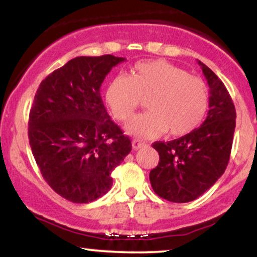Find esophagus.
Returning <instances> with one entry per match:
<instances>
[{
    "instance_id": "obj_1",
    "label": "esophagus",
    "mask_w": 257,
    "mask_h": 257,
    "mask_svg": "<svg viewBox=\"0 0 257 257\" xmlns=\"http://www.w3.org/2000/svg\"><path fill=\"white\" fill-rule=\"evenodd\" d=\"M145 144L144 142H142V141H138V139H134V141H132V148L135 149V150H138V149H141V148H143V147H145Z\"/></svg>"
}]
</instances>
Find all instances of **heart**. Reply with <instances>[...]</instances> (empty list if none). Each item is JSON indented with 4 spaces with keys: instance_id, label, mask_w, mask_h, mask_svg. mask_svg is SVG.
I'll return each mask as SVG.
<instances>
[{
    "instance_id": "b5f03b06",
    "label": "heart",
    "mask_w": 257,
    "mask_h": 257,
    "mask_svg": "<svg viewBox=\"0 0 257 257\" xmlns=\"http://www.w3.org/2000/svg\"><path fill=\"white\" fill-rule=\"evenodd\" d=\"M104 96L120 121H127L143 97H149L150 110L127 123V131L139 138H155L166 131L172 136L189 134L201 122L208 104L207 89L200 78L162 59L137 63L131 77L116 75Z\"/></svg>"
}]
</instances>
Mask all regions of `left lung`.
<instances>
[{
	"mask_svg": "<svg viewBox=\"0 0 257 257\" xmlns=\"http://www.w3.org/2000/svg\"><path fill=\"white\" fill-rule=\"evenodd\" d=\"M201 66L210 87V109L200 127L172 142H155L160 155L150 172L155 193L172 202L195 200L211 188L225 172L236 127V109L219 77L204 63Z\"/></svg>",
	"mask_w": 257,
	"mask_h": 257,
	"instance_id": "obj_1",
	"label": "left lung"
}]
</instances>
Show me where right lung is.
Wrapping results in <instances>:
<instances>
[{
	"label": "right lung",
	"mask_w": 257,
	"mask_h": 257,
	"mask_svg": "<svg viewBox=\"0 0 257 257\" xmlns=\"http://www.w3.org/2000/svg\"><path fill=\"white\" fill-rule=\"evenodd\" d=\"M121 57H76L38 88L28 139L44 180L66 200H96L112 187L110 174L132 149L110 119L100 87Z\"/></svg>",
	"instance_id": "obj_1"
}]
</instances>
